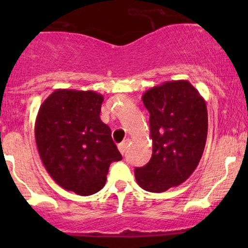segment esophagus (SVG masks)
I'll return each instance as SVG.
<instances>
[{
  "label": "esophagus",
  "instance_id": "obj_1",
  "mask_svg": "<svg viewBox=\"0 0 248 248\" xmlns=\"http://www.w3.org/2000/svg\"><path fill=\"white\" fill-rule=\"evenodd\" d=\"M128 146H129V140L124 141V142H122V143L119 144V150H120V153L122 154V155H124V154L127 152Z\"/></svg>",
  "mask_w": 248,
  "mask_h": 248
}]
</instances>
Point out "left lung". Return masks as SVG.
Segmentation results:
<instances>
[{"mask_svg": "<svg viewBox=\"0 0 248 248\" xmlns=\"http://www.w3.org/2000/svg\"><path fill=\"white\" fill-rule=\"evenodd\" d=\"M142 101L150 114L153 154L134 172L142 189L163 192L186 182L201 161L207 136L206 104L187 80L149 88Z\"/></svg>", "mask_w": 248, "mask_h": 248, "instance_id": "8db88e82", "label": "left lung"}]
</instances>
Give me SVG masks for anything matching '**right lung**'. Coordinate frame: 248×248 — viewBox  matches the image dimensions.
<instances>
[{
    "label": "right lung",
    "mask_w": 248,
    "mask_h": 248,
    "mask_svg": "<svg viewBox=\"0 0 248 248\" xmlns=\"http://www.w3.org/2000/svg\"><path fill=\"white\" fill-rule=\"evenodd\" d=\"M104 96L94 91L56 90L41 105L35 139L45 169L77 195L98 192L112 162L122 158L110 128L101 121Z\"/></svg>",
    "instance_id": "add662e5"
}]
</instances>
